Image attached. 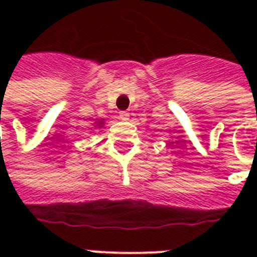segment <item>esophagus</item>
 Instances as JSON below:
<instances>
[{"label":"esophagus","mask_w":257,"mask_h":257,"mask_svg":"<svg viewBox=\"0 0 257 257\" xmlns=\"http://www.w3.org/2000/svg\"><path fill=\"white\" fill-rule=\"evenodd\" d=\"M118 117H120V118L122 121H128L129 120V113L125 112V110H122V112H120Z\"/></svg>","instance_id":"34e87169"}]
</instances>
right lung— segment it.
Listing matches in <instances>:
<instances>
[{"instance_id":"add662e5","label":"right lung","mask_w":257,"mask_h":257,"mask_svg":"<svg viewBox=\"0 0 257 257\" xmlns=\"http://www.w3.org/2000/svg\"><path fill=\"white\" fill-rule=\"evenodd\" d=\"M100 124H102V122H100Z\"/></svg>"}]
</instances>
